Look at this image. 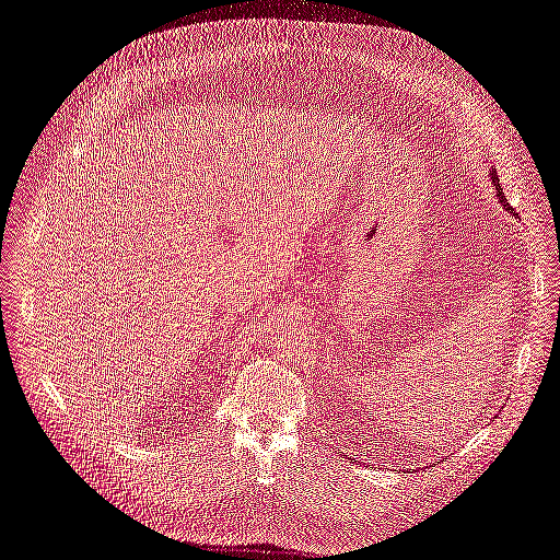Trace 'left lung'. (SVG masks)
I'll use <instances>...</instances> for the list:
<instances>
[{
	"label": "left lung",
	"mask_w": 560,
	"mask_h": 560,
	"mask_svg": "<svg viewBox=\"0 0 560 560\" xmlns=\"http://www.w3.org/2000/svg\"><path fill=\"white\" fill-rule=\"evenodd\" d=\"M490 175H493V177H490V179H493V186H495V194H498V200L502 202V208H504L506 212H512V214H514V208H510V202H506V198H504V194H502V186H500L498 173L493 171V173H490ZM514 217H516V214H514Z\"/></svg>",
	"instance_id": "8db88e82"
}]
</instances>
